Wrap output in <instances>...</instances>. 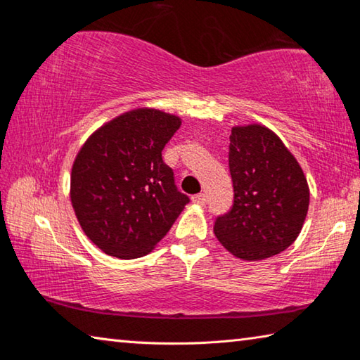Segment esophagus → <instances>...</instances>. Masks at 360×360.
Instances as JSON below:
<instances>
[{
    "instance_id": "obj_1",
    "label": "esophagus",
    "mask_w": 360,
    "mask_h": 360,
    "mask_svg": "<svg viewBox=\"0 0 360 360\" xmlns=\"http://www.w3.org/2000/svg\"><path fill=\"white\" fill-rule=\"evenodd\" d=\"M192 202L195 203V205H205L206 203V197H205V193H197V195H193L192 197Z\"/></svg>"
}]
</instances>
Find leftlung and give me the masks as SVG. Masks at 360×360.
Listing matches in <instances>:
<instances>
[{
	"instance_id": "left-lung-1",
	"label": "left lung",
	"mask_w": 360,
	"mask_h": 360,
	"mask_svg": "<svg viewBox=\"0 0 360 360\" xmlns=\"http://www.w3.org/2000/svg\"><path fill=\"white\" fill-rule=\"evenodd\" d=\"M229 168L233 206L216 219L219 243L248 262L288 249L309 205V187L297 158L265 125H236L231 127Z\"/></svg>"
}]
</instances>
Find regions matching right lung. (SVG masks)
I'll list each match as a JSON object with an SVG mask.
<instances>
[{"mask_svg": "<svg viewBox=\"0 0 360 360\" xmlns=\"http://www.w3.org/2000/svg\"><path fill=\"white\" fill-rule=\"evenodd\" d=\"M181 117L136 108L95 130L71 169L70 198L89 240L117 259L149 254L188 203L162 158Z\"/></svg>", "mask_w": 360, "mask_h": 360, "instance_id": "right-lung-1", "label": "right lung"}]
</instances>
